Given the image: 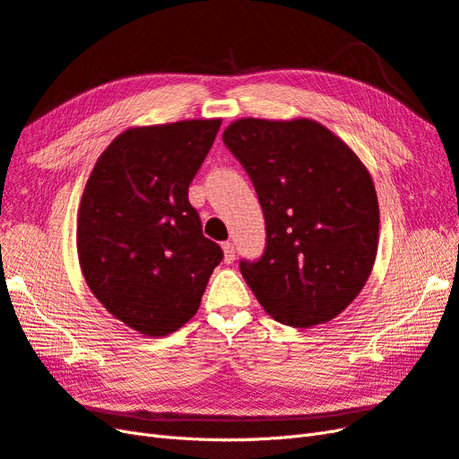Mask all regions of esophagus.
I'll return each mask as SVG.
<instances>
[{"instance_id": "1", "label": "esophagus", "mask_w": 459, "mask_h": 459, "mask_svg": "<svg viewBox=\"0 0 459 459\" xmlns=\"http://www.w3.org/2000/svg\"><path fill=\"white\" fill-rule=\"evenodd\" d=\"M222 254H225V261L227 264H230V261L234 259V244L232 242H222Z\"/></svg>"}]
</instances>
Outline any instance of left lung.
I'll return each mask as SVG.
<instances>
[{"label": "left lung", "instance_id": "1", "mask_svg": "<svg viewBox=\"0 0 459 459\" xmlns=\"http://www.w3.org/2000/svg\"><path fill=\"white\" fill-rule=\"evenodd\" d=\"M222 142L250 175L267 246L240 261L257 302L279 323L309 329L340 316L368 282L378 202L368 167L313 119L230 123Z\"/></svg>", "mask_w": 459, "mask_h": 459}]
</instances>
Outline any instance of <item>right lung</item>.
Here are the masks:
<instances>
[{
  "label": "right lung",
  "mask_w": 459,
  "mask_h": 459,
  "mask_svg": "<svg viewBox=\"0 0 459 459\" xmlns=\"http://www.w3.org/2000/svg\"><path fill=\"white\" fill-rule=\"evenodd\" d=\"M219 126L188 119L126 128L84 186L78 264L101 306L140 334L167 336L188 323L222 259L188 202Z\"/></svg>",
  "instance_id": "right-lung-1"
}]
</instances>
